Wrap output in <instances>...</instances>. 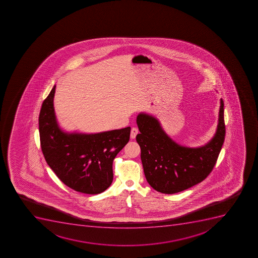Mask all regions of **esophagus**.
I'll use <instances>...</instances> for the list:
<instances>
[{
	"mask_svg": "<svg viewBox=\"0 0 258 258\" xmlns=\"http://www.w3.org/2000/svg\"><path fill=\"white\" fill-rule=\"evenodd\" d=\"M138 133H139L138 128H132V131H131V138H132V139H134V138H136V137H137V135L138 134Z\"/></svg>",
	"mask_w": 258,
	"mask_h": 258,
	"instance_id": "1",
	"label": "esophagus"
}]
</instances>
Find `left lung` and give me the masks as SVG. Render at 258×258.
Segmentation results:
<instances>
[{
  "label": "left lung",
  "mask_w": 258,
  "mask_h": 258,
  "mask_svg": "<svg viewBox=\"0 0 258 258\" xmlns=\"http://www.w3.org/2000/svg\"><path fill=\"white\" fill-rule=\"evenodd\" d=\"M141 159L146 180L155 190L174 194L206 179L213 170L225 137L224 101L220 99L217 130L198 148L180 146L164 133L157 118L141 112L137 117Z\"/></svg>",
  "instance_id": "left-lung-1"
}]
</instances>
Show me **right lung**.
Segmentation results:
<instances>
[{"mask_svg":"<svg viewBox=\"0 0 258 258\" xmlns=\"http://www.w3.org/2000/svg\"><path fill=\"white\" fill-rule=\"evenodd\" d=\"M55 89L43 101L38 117L45 160L70 188L92 195L103 192L112 184V162L129 141L131 127L96 134L64 133L54 111Z\"/></svg>","mask_w":258,"mask_h":258,"instance_id":"1","label":"right lung"}]
</instances>
